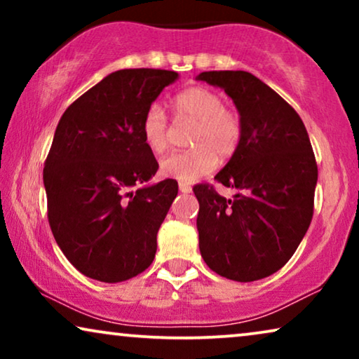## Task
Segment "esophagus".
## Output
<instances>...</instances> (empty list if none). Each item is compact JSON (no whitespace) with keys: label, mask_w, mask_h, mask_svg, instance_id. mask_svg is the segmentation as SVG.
I'll return each instance as SVG.
<instances>
[{"label":"esophagus","mask_w":359,"mask_h":359,"mask_svg":"<svg viewBox=\"0 0 359 359\" xmlns=\"http://www.w3.org/2000/svg\"><path fill=\"white\" fill-rule=\"evenodd\" d=\"M180 193H191V186L186 183H180Z\"/></svg>","instance_id":"obj_1"}]
</instances>
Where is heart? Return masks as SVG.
<instances>
[{
  "label": "heart",
  "mask_w": 359,
  "mask_h": 359,
  "mask_svg": "<svg viewBox=\"0 0 359 359\" xmlns=\"http://www.w3.org/2000/svg\"><path fill=\"white\" fill-rule=\"evenodd\" d=\"M176 122H193L188 144L194 149L175 151L160 161L165 178L193 183L210 173L219 158H230L237 151L243 135V121L237 109L224 104L217 91L191 86L171 101ZM168 119L158 104L147 107L140 119V135L147 149L161 154L168 147Z\"/></svg>",
  "instance_id": "heart-1"
}]
</instances>
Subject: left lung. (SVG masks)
Returning <instances> with one entry per match:
<instances>
[{
    "label": "left lung",
    "instance_id": "left-lung-1",
    "mask_svg": "<svg viewBox=\"0 0 359 359\" xmlns=\"http://www.w3.org/2000/svg\"><path fill=\"white\" fill-rule=\"evenodd\" d=\"M224 88L243 121V135L217 183L235 188L225 199L212 184H196L199 250L220 276L250 283L289 262L313 215L317 161L294 107L248 72H203Z\"/></svg>",
    "mask_w": 359,
    "mask_h": 359
}]
</instances>
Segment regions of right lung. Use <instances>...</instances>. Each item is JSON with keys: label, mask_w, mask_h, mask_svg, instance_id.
Here are the masks:
<instances>
[{"label": "right lung", "mask_w": 359, "mask_h": 359, "mask_svg": "<svg viewBox=\"0 0 359 359\" xmlns=\"http://www.w3.org/2000/svg\"><path fill=\"white\" fill-rule=\"evenodd\" d=\"M178 73L127 68L73 101L43 163L47 217L55 242L78 271L121 283L155 258L156 233L178 194L175 180L140 186L158 170L140 119Z\"/></svg>", "instance_id": "add662e5"}]
</instances>
